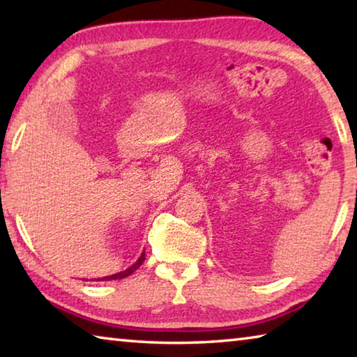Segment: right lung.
I'll list each match as a JSON object with an SVG mask.
<instances>
[{
    "label": "right lung",
    "instance_id": "right-lung-1",
    "mask_svg": "<svg viewBox=\"0 0 357 357\" xmlns=\"http://www.w3.org/2000/svg\"><path fill=\"white\" fill-rule=\"evenodd\" d=\"M144 261V253H142V257L137 259V261L130 266V268H128L126 271H121V273L118 274H113V275H108V277H104V279H99V280H116V279H124V277L130 275L134 271H137L138 268H140L142 263Z\"/></svg>",
    "mask_w": 357,
    "mask_h": 357
}]
</instances>
